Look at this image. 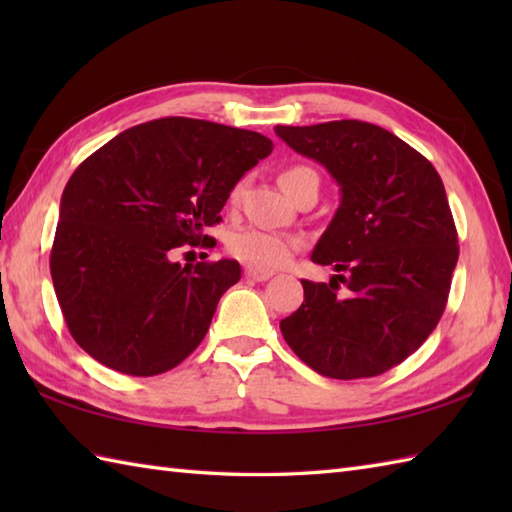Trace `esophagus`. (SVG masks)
Returning <instances> with one entry per match:
<instances>
[{"label": "esophagus", "mask_w": 512, "mask_h": 512, "mask_svg": "<svg viewBox=\"0 0 512 512\" xmlns=\"http://www.w3.org/2000/svg\"><path fill=\"white\" fill-rule=\"evenodd\" d=\"M246 277L248 279H253V281H268L270 277H273V273H270V270H262V268H253V266H248L246 270Z\"/></svg>", "instance_id": "obj_1"}]
</instances>
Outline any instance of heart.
Listing matches in <instances>:
<instances>
[{"label": "heart", "instance_id": "1", "mask_svg": "<svg viewBox=\"0 0 512 512\" xmlns=\"http://www.w3.org/2000/svg\"><path fill=\"white\" fill-rule=\"evenodd\" d=\"M306 178H317V173L310 167L295 165L281 173V184H284L286 191H290L299 180ZM239 191H242V187L233 189V200L239 198ZM301 246L303 239L299 235L270 231V228H237V231H233L226 239L228 253L237 257L239 262L262 270H273L288 264L290 257L295 255Z\"/></svg>", "mask_w": 512, "mask_h": 512}]
</instances>
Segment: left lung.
<instances>
[{"mask_svg": "<svg viewBox=\"0 0 512 512\" xmlns=\"http://www.w3.org/2000/svg\"><path fill=\"white\" fill-rule=\"evenodd\" d=\"M275 132L341 187V206L312 253L339 275L330 284L301 279L303 303L279 323L281 334L321 376L383 374L427 341L447 306L460 246L444 184L427 158L372 123Z\"/></svg>", "mask_w": 512, "mask_h": 512, "instance_id": "obj_1", "label": "left lung"}]
</instances>
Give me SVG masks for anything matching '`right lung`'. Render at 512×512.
<instances>
[{
  "label": "right lung",
  "instance_id": "1",
  "mask_svg": "<svg viewBox=\"0 0 512 512\" xmlns=\"http://www.w3.org/2000/svg\"><path fill=\"white\" fill-rule=\"evenodd\" d=\"M273 140L200 118L125 129L85 158L61 195L50 275L72 339L127 376L180 365L237 284L235 259L180 266L173 248L202 246L220 211Z\"/></svg>",
  "mask_w": 512,
  "mask_h": 512
}]
</instances>
